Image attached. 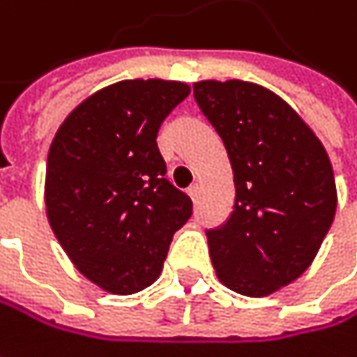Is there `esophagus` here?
I'll use <instances>...</instances> for the list:
<instances>
[{"mask_svg":"<svg viewBox=\"0 0 357 357\" xmlns=\"http://www.w3.org/2000/svg\"><path fill=\"white\" fill-rule=\"evenodd\" d=\"M188 194H190V198L196 202V200H198V196H200V185H198V183H192V185L188 188Z\"/></svg>","mask_w":357,"mask_h":357,"instance_id":"34e87169","label":"esophagus"}]
</instances>
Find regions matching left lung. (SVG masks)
I'll list each match as a JSON object with an SVG mask.
<instances>
[{"label":"left lung","instance_id":"left-lung-1","mask_svg":"<svg viewBox=\"0 0 357 357\" xmlns=\"http://www.w3.org/2000/svg\"><path fill=\"white\" fill-rule=\"evenodd\" d=\"M194 98L222 139L235 206L208 229L218 280L245 296H268L314 259L337 208L329 155L274 91L247 82H198Z\"/></svg>","mask_w":357,"mask_h":357}]
</instances>
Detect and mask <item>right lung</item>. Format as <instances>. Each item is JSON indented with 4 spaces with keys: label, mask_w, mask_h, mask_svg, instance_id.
I'll return each mask as SVG.
<instances>
[{
    "label": "right lung",
    "mask_w": 357,
    "mask_h": 357,
    "mask_svg": "<svg viewBox=\"0 0 357 357\" xmlns=\"http://www.w3.org/2000/svg\"><path fill=\"white\" fill-rule=\"evenodd\" d=\"M190 87L163 79L108 85L56 130L45 202L54 237L87 280L135 294L163 270L192 200L165 178L157 132Z\"/></svg>",
    "instance_id": "1"
}]
</instances>
